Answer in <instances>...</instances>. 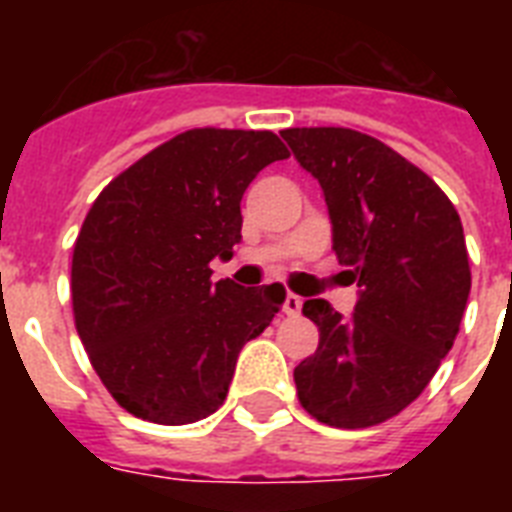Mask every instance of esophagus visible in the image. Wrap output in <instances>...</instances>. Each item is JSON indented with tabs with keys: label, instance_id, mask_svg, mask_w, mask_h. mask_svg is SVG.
<instances>
[{
	"label": "esophagus",
	"instance_id": "34e87169",
	"mask_svg": "<svg viewBox=\"0 0 512 512\" xmlns=\"http://www.w3.org/2000/svg\"><path fill=\"white\" fill-rule=\"evenodd\" d=\"M300 308H303V297L292 295V292H289V295L284 297V313H287V316H297V313H300Z\"/></svg>",
	"mask_w": 512,
	"mask_h": 512
}]
</instances>
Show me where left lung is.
Here are the masks:
<instances>
[{"mask_svg": "<svg viewBox=\"0 0 512 512\" xmlns=\"http://www.w3.org/2000/svg\"><path fill=\"white\" fill-rule=\"evenodd\" d=\"M319 180L332 249L358 281L356 311L305 300L319 348L295 366L300 404L332 428H369L396 417L433 380L452 350L470 295L457 209L420 167L364 132L292 127L281 132Z\"/></svg>", "mask_w": 512, "mask_h": 512, "instance_id": "left-lung-1", "label": "left lung"}]
</instances>
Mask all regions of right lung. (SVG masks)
<instances>
[{
    "instance_id": "right-lung-1",
    "label": "right lung",
    "mask_w": 512,
    "mask_h": 512,
    "mask_svg": "<svg viewBox=\"0 0 512 512\" xmlns=\"http://www.w3.org/2000/svg\"><path fill=\"white\" fill-rule=\"evenodd\" d=\"M273 132H180L100 191L74 244L76 332L116 404L188 425L223 406L236 358L284 303L281 284L212 281L241 241V196L287 159Z\"/></svg>"
}]
</instances>
